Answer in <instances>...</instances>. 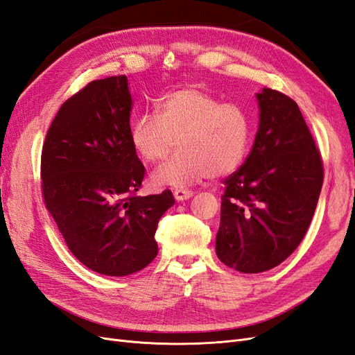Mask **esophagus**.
Returning <instances> with one entry per match:
<instances>
[{
  "label": "esophagus",
  "mask_w": 355,
  "mask_h": 355,
  "mask_svg": "<svg viewBox=\"0 0 355 355\" xmlns=\"http://www.w3.org/2000/svg\"><path fill=\"white\" fill-rule=\"evenodd\" d=\"M173 196L178 201H184V200H188V198L194 196V192L189 191V189H185V188H176L173 191Z\"/></svg>",
  "instance_id": "obj_1"
}]
</instances>
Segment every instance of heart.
Listing matches in <instances>:
<instances>
[{"mask_svg": "<svg viewBox=\"0 0 355 355\" xmlns=\"http://www.w3.org/2000/svg\"><path fill=\"white\" fill-rule=\"evenodd\" d=\"M130 141L145 163L155 164L179 151L157 167L153 184L185 187L210 175L234 173L249 153L252 116L239 102H220L218 96L200 85H184L166 93L155 114L145 112L132 124Z\"/></svg>", "mask_w": 355, "mask_h": 355, "instance_id": "obj_1", "label": "heart"}]
</instances>
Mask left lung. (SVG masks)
<instances>
[{
    "label": "left lung",
    "mask_w": 355,
    "mask_h": 355,
    "mask_svg": "<svg viewBox=\"0 0 355 355\" xmlns=\"http://www.w3.org/2000/svg\"><path fill=\"white\" fill-rule=\"evenodd\" d=\"M259 128L245 163L225 179L216 254L244 274L272 270L302 241L324 168L297 103L263 89Z\"/></svg>",
    "instance_id": "1"
}]
</instances>
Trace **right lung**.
<instances>
[{"instance_id":"add662e5","label":"right lung","mask_w":355,"mask_h":355,"mask_svg":"<svg viewBox=\"0 0 355 355\" xmlns=\"http://www.w3.org/2000/svg\"><path fill=\"white\" fill-rule=\"evenodd\" d=\"M125 75L94 80L60 106L41 153L42 198L72 254L92 271L124 277L158 253L159 218L173 194L141 197L145 167L130 141Z\"/></svg>"}]
</instances>
